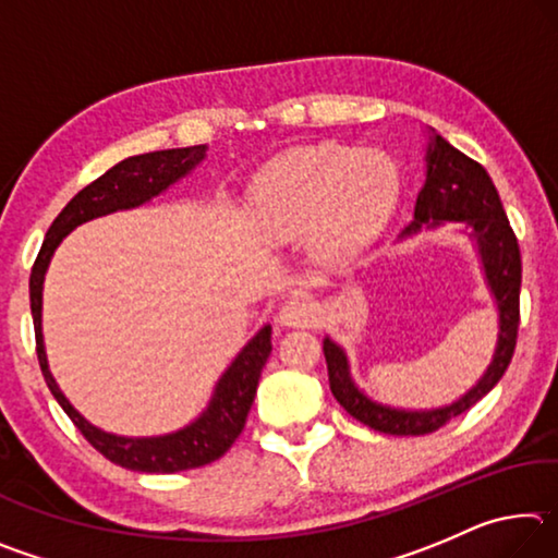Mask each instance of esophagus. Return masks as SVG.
I'll return each mask as SVG.
<instances>
[{
  "instance_id": "1",
  "label": "esophagus",
  "mask_w": 558,
  "mask_h": 558,
  "mask_svg": "<svg viewBox=\"0 0 558 558\" xmlns=\"http://www.w3.org/2000/svg\"><path fill=\"white\" fill-rule=\"evenodd\" d=\"M280 327H313L317 323V307L307 298H290L278 313Z\"/></svg>"
}]
</instances>
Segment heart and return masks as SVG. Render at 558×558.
Here are the masks:
<instances>
[{"label": "heart", "mask_w": 558, "mask_h": 558, "mask_svg": "<svg viewBox=\"0 0 558 558\" xmlns=\"http://www.w3.org/2000/svg\"><path fill=\"white\" fill-rule=\"evenodd\" d=\"M401 177L379 149L310 145L280 155L253 179L251 211L263 229L302 231L327 256H344L369 243L391 219Z\"/></svg>", "instance_id": "heart-1"}]
</instances>
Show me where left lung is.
<instances>
[{"instance_id":"1","label":"left lung","mask_w":558,"mask_h":558,"mask_svg":"<svg viewBox=\"0 0 558 558\" xmlns=\"http://www.w3.org/2000/svg\"><path fill=\"white\" fill-rule=\"evenodd\" d=\"M446 221L465 223L470 239L475 241L480 260H483L487 288L493 292L499 313V335L495 356L472 389L462 399L442 409L405 411L376 403L352 381L344 349L325 337L323 349L329 372V389L339 405L379 433L389 436H426V433L446 426L450 418L465 413L483 396L495 389L512 362L519 329V286H522V256H519L517 235L509 226L507 214L499 202L493 179L483 165L462 155L436 130L428 132L426 147V182L415 199L413 221L405 226L399 239L418 233L421 229H438Z\"/></svg>"}]
</instances>
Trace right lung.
<instances>
[{"instance_id":"obj_1","label":"right lung","mask_w":558,"mask_h":558,"mask_svg":"<svg viewBox=\"0 0 558 558\" xmlns=\"http://www.w3.org/2000/svg\"><path fill=\"white\" fill-rule=\"evenodd\" d=\"M206 157V145L194 147H177V149H159V153L135 155L110 167L106 174L81 189L73 199L63 206V211L56 216L51 229L46 231L44 245L39 256L34 260L32 278H29V300H32V317L36 332V356H39L41 374L49 386L53 399L61 403V409L69 413L73 426L78 428L86 440L96 448L100 456L120 468L137 470V472H179L209 465L219 460L229 450L235 438L241 436L248 418V411L256 399L258 379L263 366L270 356V325L241 349V354L233 359L229 369L221 374L211 393V401L206 411L189 426L179 428L167 436L153 438H125L112 436L88 423L83 415L73 409L71 401L65 399L59 384L49 372V359L44 349L41 332V292L44 276L49 268L53 251L69 235L75 226L86 223L98 216H106L122 209H135L149 199H155L179 179L186 177L192 169Z\"/></svg>"}]
</instances>
